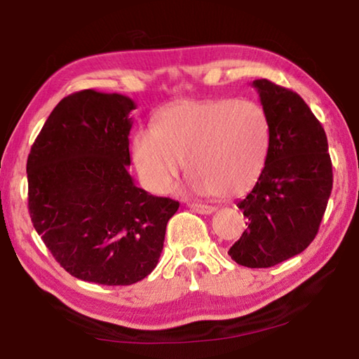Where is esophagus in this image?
<instances>
[{
  "mask_svg": "<svg viewBox=\"0 0 359 359\" xmlns=\"http://www.w3.org/2000/svg\"><path fill=\"white\" fill-rule=\"evenodd\" d=\"M188 208H190L193 212H198V214H201V215H209V214H212V212L215 210V208H212V205L196 204V203L188 204Z\"/></svg>",
  "mask_w": 359,
  "mask_h": 359,
  "instance_id": "obj_1",
  "label": "esophagus"
}]
</instances>
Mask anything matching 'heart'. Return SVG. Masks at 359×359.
I'll return each instance as SVG.
<instances>
[{"label": "heart", "instance_id": "heart-1", "mask_svg": "<svg viewBox=\"0 0 359 359\" xmlns=\"http://www.w3.org/2000/svg\"><path fill=\"white\" fill-rule=\"evenodd\" d=\"M269 139V120L258 102L182 101L158 115L155 130L136 133L133 160L155 193L171 191L187 161L194 191L233 198L259 177Z\"/></svg>", "mask_w": 359, "mask_h": 359}]
</instances>
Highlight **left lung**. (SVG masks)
<instances>
[{
    "label": "left lung",
    "instance_id": "8db88e82",
    "mask_svg": "<svg viewBox=\"0 0 359 359\" xmlns=\"http://www.w3.org/2000/svg\"><path fill=\"white\" fill-rule=\"evenodd\" d=\"M269 120V150L253 190L238 203L248 224L228 255L247 267H271L311 245L332 190L326 133L299 95L253 81Z\"/></svg>",
    "mask_w": 359,
    "mask_h": 359
}]
</instances>
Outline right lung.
I'll use <instances>...</instances> for the list:
<instances>
[{
	"label": "right lung",
	"mask_w": 359,
	"mask_h": 359,
	"mask_svg": "<svg viewBox=\"0 0 359 359\" xmlns=\"http://www.w3.org/2000/svg\"><path fill=\"white\" fill-rule=\"evenodd\" d=\"M118 93L58 102L28 155V210L60 266L85 282L131 285L156 267L179 203L135 185L130 112Z\"/></svg>",
	"instance_id": "add662e5"
}]
</instances>
